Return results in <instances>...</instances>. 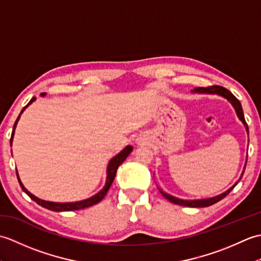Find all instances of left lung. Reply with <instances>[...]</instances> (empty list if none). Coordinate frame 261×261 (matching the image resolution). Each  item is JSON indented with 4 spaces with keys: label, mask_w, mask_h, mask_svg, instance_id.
I'll return each mask as SVG.
<instances>
[{
    "label": "left lung",
    "mask_w": 261,
    "mask_h": 261,
    "mask_svg": "<svg viewBox=\"0 0 261 261\" xmlns=\"http://www.w3.org/2000/svg\"><path fill=\"white\" fill-rule=\"evenodd\" d=\"M193 93H197V94H215V95H219V96H222L225 99H228V101L231 103L232 107H233L236 113L238 115V118L242 122L243 125L246 127V131L247 134L249 135V129H248V125L246 123V120H245V115H243V111H242V107H241V103L239 102V99H238L233 94L230 93L226 88L222 87V86H210V87H197V88H194V91H192ZM246 165H247V160H246V164H245V167H243L242 170V174L240 176V178L238 179V181H236V184H233V186H231L228 191H225L224 193L220 194V195H216L213 197H208V198H202V199H181L178 197H175L173 195H170V194L164 192L162 188L158 187L159 192L162 193V195L167 198L169 202L177 204V205H181V206H188V207H206L210 206V205H213L216 202L221 201V199L224 198L228 194L233 190L236 187V185L238 182L240 181V179L242 178L243 173H245V169H246Z\"/></svg>",
    "instance_id": "8db88e82"
}]
</instances>
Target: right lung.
Segmentation results:
<instances>
[{"label":"right lung","mask_w":261,"mask_h":261,"mask_svg":"<svg viewBox=\"0 0 261 261\" xmlns=\"http://www.w3.org/2000/svg\"><path fill=\"white\" fill-rule=\"evenodd\" d=\"M41 96H45L46 93H41L40 94ZM36 97H32L30 99V102L28 103L25 107L22 109L21 113L19 114L18 119H16L15 123L13 125V131H12V135H11V140H10V145L11 147H12V142H13V137H14V132H15V127H16V124H18V121L20 119L21 114L23 113V111L29 107V105L31 103H33L36 101ZM134 150V148H132V146H126L123 150H122L121 152H119L116 156H114L112 159L110 160L109 162V165H108V168H107V180H105V185L104 187L102 188L101 191H99L98 193H96L95 195L91 196L90 198H86V199H83V201H79V202H67V203H57V202H49V201H45V199H41L39 198L37 196L33 195V194H31L29 191L27 190V188L23 186V184H22V181L20 179L19 177V174H18V170H16V176H18V179H19V182H20V186L22 190H23V192L25 194H28V196H30L31 199H33L36 203H38L39 205H41L42 207L45 208H48L50 211H55V212H65V211H76V210H82V208H86L88 206H92V205H95L97 204L98 202H101L102 199L104 198V196L107 195L108 191L110 190L111 185H112V182L115 178V175H116V170H118L119 166L124 162V160L126 159V157L129 156V154L131 153V151Z\"/></svg>","instance_id":"1"}]
</instances>
